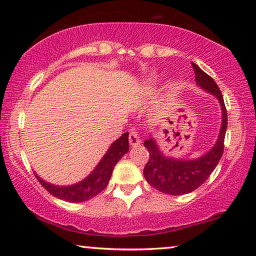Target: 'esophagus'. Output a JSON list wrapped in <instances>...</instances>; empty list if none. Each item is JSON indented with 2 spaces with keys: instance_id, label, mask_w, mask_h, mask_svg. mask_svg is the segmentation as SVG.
<instances>
[{
  "instance_id": "esophagus-1",
  "label": "esophagus",
  "mask_w": 256,
  "mask_h": 256,
  "mask_svg": "<svg viewBox=\"0 0 256 256\" xmlns=\"http://www.w3.org/2000/svg\"><path fill=\"white\" fill-rule=\"evenodd\" d=\"M129 143L132 146H138L141 143V138H140V134L136 130H132L129 132Z\"/></svg>"
}]
</instances>
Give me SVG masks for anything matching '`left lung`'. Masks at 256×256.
<instances>
[{"mask_svg":"<svg viewBox=\"0 0 256 256\" xmlns=\"http://www.w3.org/2000/svg\"><path fill=\"white\" fill-rule=\"evenodd\" d=\"M192 68L196 73L197 85L218 98L222 106V122L218 140L213 148L204 156L196 160L170 158L160 152L152 138L146 140L144 146L149 152V160L143 170L146 180L156 190L172 196L190 194L204 184L218 166L224 152V141L227 129V110L222 94L214 80L199 68L198 65L192 62Z\"/></svg>","mask_w":256,"mask_h":256,"instance_id":"1","label":"left lung"}]
</instances>
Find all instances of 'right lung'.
<instances>
[{
    "instance_id": "right-lung-1",
    "label": "right lung",
    "mask_w": 256,
    "mask_h": 256,
    "mask_svg": "<svg viewBox=\"0 0 256 256\" xmlns=\"http://www.w3.org/2000/svg\"><path fill=\"white\" fill-rule=\"evenodd\" d=\"M128 132H124L120 138H118L114 143H112L110 149L104 154V156L101 158L96 169L85 180L76 184L70 185V186H58V185L46 183V182L38 177L37 174H34V176H36L38 182L42 184V186L48 194L54 196L56 198L71 202H86L90 198L96 197V194H99L107 186L114 166L121 160V157L126 152H128Z\"/></svg>"
}]
</instances>
